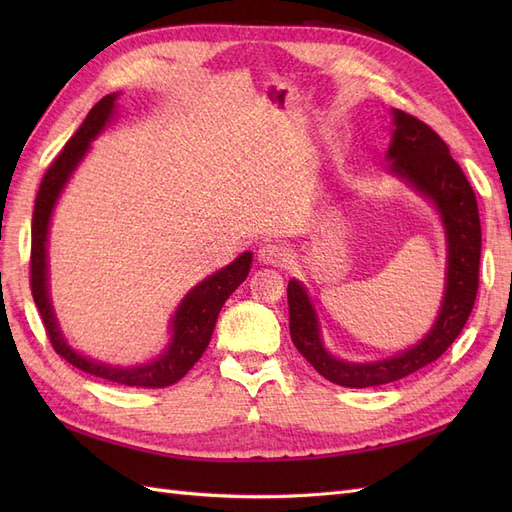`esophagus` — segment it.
<instances>
[{
  "label": "esophagus",
  "instance_id": "esophagus-1",
  "mask_svg": "<svg viewBox=\"0 0 512 512\" xmlns=\"http://www.w3.org/2000/svg\"><path fill=\"white\" fill-rule=\"evenodd\" d=\"M258 260L267 267H284L288 262V250L280 243H267L258 250Z\"/></svg>",
  "mask_w": 512,
  "mask_h": 512
}]
</instances>
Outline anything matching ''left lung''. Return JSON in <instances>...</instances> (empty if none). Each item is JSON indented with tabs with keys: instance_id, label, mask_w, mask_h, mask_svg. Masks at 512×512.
<instances>
[{
	"instance_id": "left-lung-1",
	"label": "left lung",
	"mask_w": 512,
	"mask_h": 512,
	"mask_svg": "<svg viewBox=\"0 0 512 512\" xmlns=\"http://www.w3.org/2000/svg\"><path fill=\"white\" fill-rule=\"evenodd\" d=\"M386 158L393 160V175L406 179L440 211L448 243L446 290L438 320L421 342L391 359L350 363L335 359L322 346L312 301L297 280L288 282L292 344L314 365L320 376L339 386H348V389L389 384L436 361L466 327L478 290V205L470 181L448 153L446 143L421 119L393 108V141L386 151Z\"/></svg>"
}]
</instances>
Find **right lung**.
<instances>
[{"label": "right lung", "mask_w": 512, "mask_h": 512, "mask_svg": "<svg viewBox=\"0 0 512 512\" xmlns=\"http://www.w3.org/2000/svg\"><path fill=\"white\" fill-rule=\"evenodd\" d=\"M115 100L117 94L104 96L94 108H91L81 128L74 132V136L61 149L59 156L51 162L49 170H46L40 190L36 196V207H34V220H32V294L38 305V312L42 316L46 335L51 339V346L59 356L74 365L76 369L87 371V374L111 380L123 386H145V389H164V386L175 384L181 380L188 371L194 367V363L203 356L205 348L209 346L211 333L215 329V320L226 299L239 284L250 273L252 267V254L243 252L239 258L230 262L228 267L222 271L213 273L207 280L194 286L170 322V344L160 354L156 361L147 365H136V367H115L106 365L100 361H91L87 356L79 354L68 346V342L61 335L57 327V318L53 312V305L49 299V269H46V235H49V224H51V213L57 203V198L68 183L74 168L79 166L83 156L89 149V143L104 130V126L113 117L115 111Z\"/></svg>", "instance_id": "obj_1"}]
</instances>
